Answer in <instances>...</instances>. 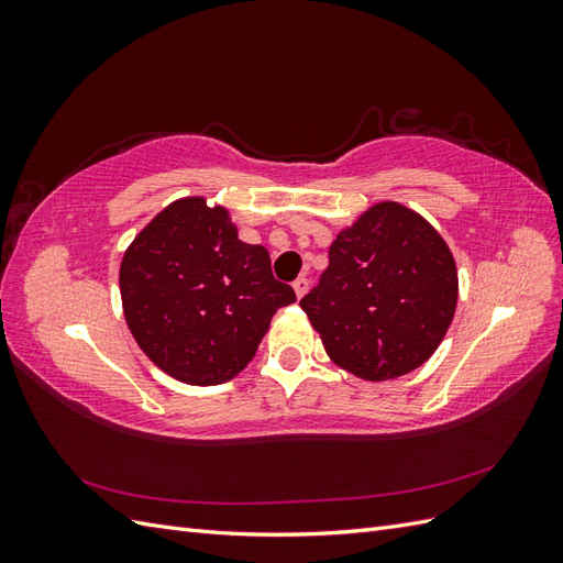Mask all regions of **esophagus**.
<instances>
[{"mask_svg": "<svg viewBox=\"0 0 563 563\" xmlns=\"http://www.w3.org/2000/svg\"><path fill=\"white\" fill-rule=\"evenodd\" d=\"M308 288H310V279H308V277H298V279L294 282V291H296L298 298H302L305 294H308Z\"/></svg>", "mask_w": 563, "mask_h": 563, "instance_id": "obj_1", "label": "esophagus"}]
</instances>
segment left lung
<instances>
[{
	"instance_id": "1",
	"label": "left lung",
	"mask_w": 563,
	"mask_h": 563,
	"mask_svg": "<svg viewBox=\"0 0 563 563\" xmlns=\"http://www.w3.org/2000/svg\"><path fill=\"white\" fill-rule=\"evenodd\" d=\"M457 305V269L420 213L380 201L340 230L329 267L300 300L323 350L356 378L380 383L430 360Z\"/></svg>"
}]
</instances>
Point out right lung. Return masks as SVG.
Here are the masks:
<instances>
[{
    "label": "right lung",
    "mask_w": 563,
    "mask_h": 563,
    "mask_svg": "<svg viewBox=\"0 0 563 563\" xmlns=\"http://www.w3.org/2000/svg\"><path fill=\"white\" fill-rule=\"evenodd\" d=\"M119 291L135 343L168 376L220 385L244 371L272 314L296 302L265 246L244 244L228 209L168 203L126 249Z\"/></svg>",
    "instance_id": "1"
}]
</instances>
